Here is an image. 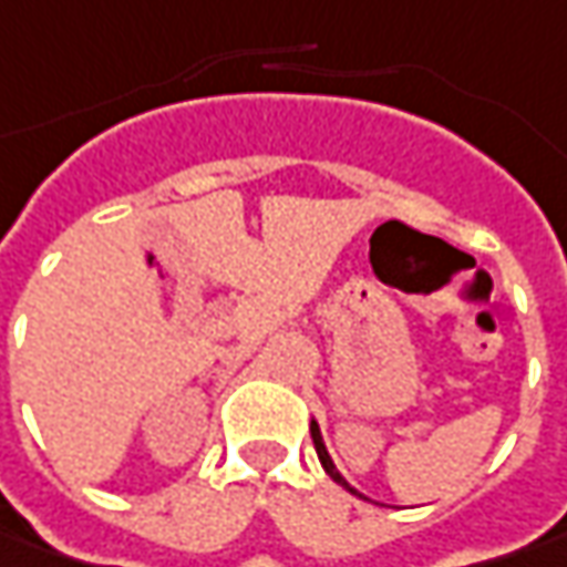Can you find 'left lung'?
<instances>
[{"instance_id":"8db88e82","label":"left lung","mask_w":567,"mask_h":567,"mask_svg":"<svg viewBox=\"0 0 567 567\" xmlns=\"http://www.w3.org/2000/svg\"><path fill=\"white\" fill-rule=\"evenodd\" d=\"M310 437H313V447H317V456H320V466H323V470H327V476H330L332 482H339V485H342V488H349V492H352V495H358L355 488H352V485H349V482L342 480V473H339V470H336V463H332L330 451H327V444H323V434H320V425H317V422H310Z\"/></svg>"}]
</instances>
